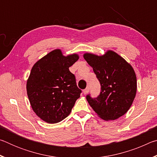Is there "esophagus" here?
<instances>
[{"mask_svg":"<svg viewBox=\"0 0 157 157\" xmlns=\"http://www.w3.org/2000/svg\"><path fill=\"white\" fill-rule=\"evenodd\" d=\"M89 91V87L87 86L86 89H85L84 90H83V94H87Z\"/></svg>","mask_w":157,"mask_h":157,"instance_id":"34e87169","label":"esophagus"}]
</instances>
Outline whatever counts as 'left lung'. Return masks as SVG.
Masks as SVG:
<instances>
[{
  "label": "left lung",
  "instance_id": "obj_1",
  "mask_svg": "<svg viewBox=\"0 0 157 157\" xmlns=\"http://www.w3.org/2000/svg\"><path fill=\"white\" fill-rule=\"evenodd\" d=\"M83 56L101 85L97 98L86 95L89 104L103 120L120 118L129 109L136 96L137 82L134 68L112 50H107L101 56L89 52Z\"/></svg>",
  "mask_w": 157,
  "mask_h": 157
}]
</instances>
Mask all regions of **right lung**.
I'll list each match as a JSON object with an SVG mask.
<instances>
[{"label": "right lung", "mask_w": 157, "mask_h": 157, "mask_svg": "<svg viewBox=\"0 0 157 157\" xmlns=\"http://www.w3.org/2000/svg\"><path fill=\"white\" fill-rule=\"evenodd\" d=\"M78 54L64 56L60 49L50 52L34 63L26 89L34 112L48 123H57L71 113L82 91L69 71Z\"/></svg>", "instance_id": "right-lung-1"}]
</instances>
